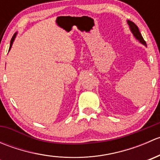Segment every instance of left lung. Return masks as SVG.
<instances>
[{"instance_id":"obj_1","label":"left lung","mask_w":160,"mask_h":160,"mask_svg":"<svg viewBox=\"0 0 160 160\" xmlns=\"http://www.w3.org/2000/svg\"><path fill=\"white\" fill-rule=\"evenodd\" d=\"M127 23H128V26H129V28H130L131 32H132V35H133V36L135 37V38H136V39L138 40L140 43H142V45H144L145 46H147L146 42H145V40L143 39L141 33H140L138 26H137V25H135L134 22H131V21H129V20L127 21Z\"/></svg>"}]
</instances>
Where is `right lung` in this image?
Wrapping results in <instances>:
<instances>
[{"instance_id": "obj_1", "label": "right lung", "mask_w": 160, "mask_h": 160, "mask_svg": "<svg viewBox=\"0 0 160 160\" xmlns=\"http://www.w3.org/2000/svg\"><path fill=\"white\" fill-rule=\"evenodd\" d=\"M16 35H17V32H16V33L14 34V35H13L12 38H11V44H10V47H9V51H10L11 49V46H12V45H13V42H14V39H15V37H16Z\"/></svg>"}]
</instances>
